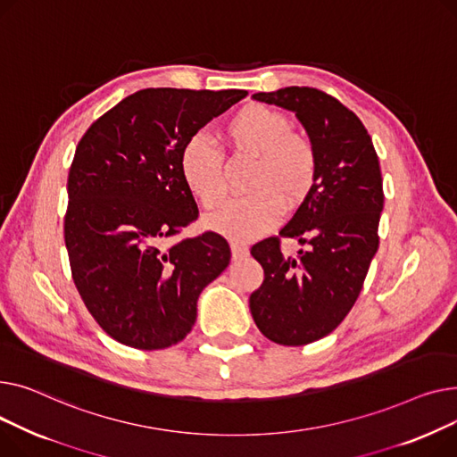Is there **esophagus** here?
I'll return each instance as SVG.
<instances>
[{"label":"esophagus","instance_id":"1","mask_svg":"<svg viewBox=\"0 0 457 457\" xmlns=\"http://www.w3.org/2000/svg\"><path fill=\"white\" fill-rule=\"evenodd\" d=\"M230 251H232V258L237 260V258H241V256H245L249 249H247L245 244H241V241H232V244H230Z\"/></svg>","mask_w":457,"mask_h":457}]
</instances>
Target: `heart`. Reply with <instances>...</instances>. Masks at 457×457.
<instances>
[{
	"label": "heart",
	"instance_id": "obj_1",
	"mask_svg": "<svg viewBox=\"0 0 457 457\" xmlns=\"http://www.w3.org/2000/svg\"><path fill=\"white\" fill-rule=\"evenodd\" d=\"M232 154L256 158L245 197L234 199L206 225L234 241H249L273 228L284 208L297 210L313 192L319 154L304 134L293 132V121L280 111L251 103L237 111L223 129ZM184 182L203 208H220L228 194L223 156L208 140L195 137L180 154Z\"/></svg>",
	"mask_w": 457,
	"mask_h": 457
}]
</instances>
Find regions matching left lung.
<instances>
[{"label": "left lung", "instance_id": "1", "mask_svg": "<svg viewBox=\"0 0 457 457\" xmlns=\"http://www.w3.org/2000/svg\"><path fill=\"white\" fill-rule=\"evenodd\" d=\"M253 97L295 112L319 154L313 192L280 230L307 249L284 257L278 236L251 249L263 267L249 299L256 327L278 345L301 346L334 332L358 299L378 251L382 171L367 129L336 97L308 87Z\"/></svg>", "mask_w": 457, "mask_h": 457}]
</instances>
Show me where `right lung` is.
I'll return each instance as SVG.
<instances>
[{
  "mask_svg": "<svg viewBox=\"0 0 457 457\" xmlns=\"http://www.w3.org/2000/svg\"><path fill=\"white\" fill-rule=\"evenodd\" d=\"M245 96L145 88L80 138L64 241L80 299L112 339L140 351L177 345L195 323L201 291L228 265L230 247L216 232L168 239L199 216L180 171L186 144Z\"/></svg>",
  "mask_w": 457,
  "mask_h": 457,
  "instance_id": "1",
  "label": "right lung"
}]
</instances>
